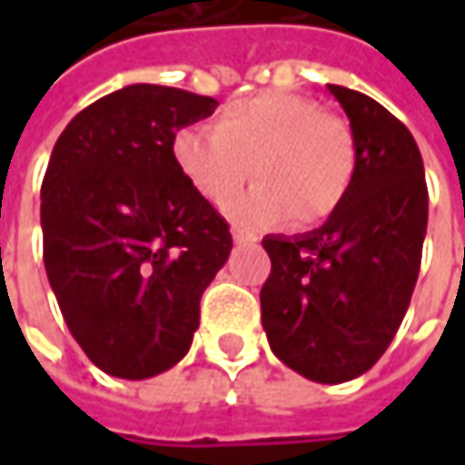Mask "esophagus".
<instances>
[{
    "mask_svg": "<svg viewBox=\"0 0 465 465\" xmlns=\"http://www.w3.org/2000/svg\"><path fill=\"white\" fill-rule=\"evenodd\" d=\"M232 241L238 242V245H245V242L253 241V235H248V232H242V230H232Z\"/></svg>",
    "mask_w": 465,
    "mask_h": 465,
    "instance_id": "obj_1",
    "label": "esophagus"
}]
</instances>
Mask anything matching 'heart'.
Here are the masks:
<instances>
[{
  "label": "heart",
  "mask_w": 465,
  "mask_h": 465,
  "mask_svg": "<svg viewBox=\"0 0 465 465\" xmlns=\"http://www.w3.org/2000/svg\"><path fill=\"white\" fill-rule=\"evenodd\" d=\"M181 175L204 202L227 204L251 175L259 181L227 206L230 220L248 230L297 227L329 220L344 204L357 144L344 118L284 90L235 100L220 124H191L173 139Z\"/></svg>",
  "instance_id": "heart-1"
}]
</instances>
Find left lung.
Masks as SVG:
<instances>
[{
  "instance_id": "8db88e82",
  "label": "left lung",
  "mask_w": 465,
  "mask_h": 465,
  "mask_svg": "<svg viewBox=\"0 0 465 465\" xmlns=\"http://www.w3.org/2000/svg\"><path fill=\"white\" fill-rule=\"evenodd\" d=\"M349 118L357 173L318 230L266 235L272 274L261 323L287 367L315 383H347L375 365L401 326L427 232L424 165L411 132L378 100L329 84Z\"/></svg>"
}]
</instances>
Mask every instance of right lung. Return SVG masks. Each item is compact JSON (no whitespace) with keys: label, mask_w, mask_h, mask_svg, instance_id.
Instances as JSON below:
<instances>
[{"label":"right lung","mask_w":465,"mask_h":465,"mask_svg":"<svg viewBox=\"0 0 465 465\" xmlns=\"http://www.w3.org/2000/svg\"><path fill=\"white\" fill-rule=\"evenodd\" d=\"M220 103L129 84L69 121L41 186L44 263L74 341L103 372L144 381L178 365L230 227L181 175L175 132Z\"/></svg>","instance_id":"add662e5"}]
</instances>
